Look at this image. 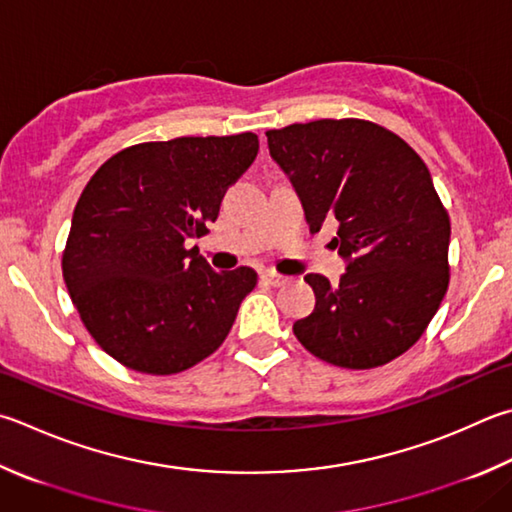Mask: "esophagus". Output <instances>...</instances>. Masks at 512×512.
<instances>
[{"label": "esophagus", "instance_id": "esophagus-1", "mask_svg": "<svg viewBox=\"0 0 512 512\" xmlns=\"http://www.w3.org/2000/svg\"><path fill=\"white\" fill-rule=\"evenodd\" d=\"M262 280L268 282L271 286H284L286 282H291V277L282 275V273H275V271H264L262 273Z\"/></svg>", "mask_w": 512, "mask_h": 512}]
</instances>
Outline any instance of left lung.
I'll return each mask as SVG.
<instances>
[{
    "label": "left lung",
    "mask_w": 512,
    "mask_h": 512,
    "mask_svg": "<svg viewBox=\"0 0 512 512\" xmlns=\"http://www.w3.org/2000/svg\"><path fill=\"white\" fill-rule=\"evenodd\" d=\"M311 232L336 221L347 273H309L315 309L293 324L315 358L345 369L387 365L423 336L450 284V217L401 136L362 118L268 129Z\"/></svg>",
    "instance_id": "obj_1"
}]
</instances>
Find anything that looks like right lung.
Returning <instances> with one entry per match:
<instances>
[{
    "label": "right lung",
    "mask_w": 512,
    "mask_h": 512,
    "mask_svg": "<svg viewBox=\"0 0 512 512\" xmlns=\"http://www.w3.org/2000/svg\"><path fill=\"white\" fill-rule=\"evenodd\" d=\"M257 150L253 132L138 143L85 185L62 277L91 338L120 365L179 374L226 340L257 273L212 271L185 241L206 235Z\"/></svg>",
    "instance_id": "add662e5"
}]
</instances>
